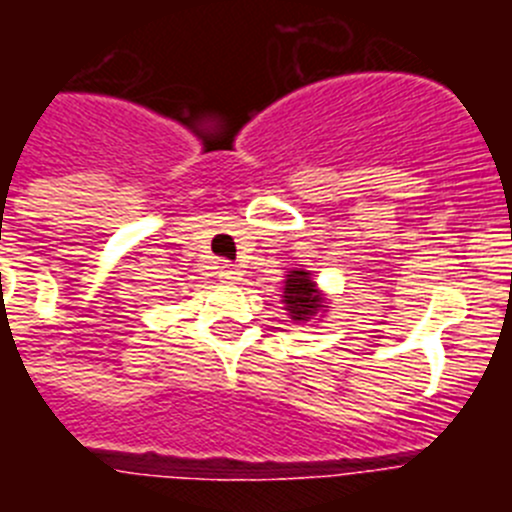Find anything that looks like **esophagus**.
<instances>
[{"label":"esophagus","instance_id":"obj_1","mask_svg":"<svg viewBox=\"0 0 512 512\" xmlns=\"http://www.w3.org/2000/svg\"><path fill=\"white\" fill-rule=\"evenodd\" d=\"M220 279H225V282H238L241 279V269H235V264H220Z\"/></svg>","mask_w":512,"mask_h":512}]
</instances>
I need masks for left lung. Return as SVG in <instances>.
<instances>
[{"label": "left lung", "instance_id": "1", "mask_svg": "<svg viewBox=\"0 0 512 512\" xmlns=\"http://www.w3.org/2000/svg\"><path fill=\"white\" fill-rule=\"evenodd\" d=\"M284 310L289 312V318L295 323H307L318 312H323L325 297L320 295L318 284L312 282V274L305 269H292L287 271V279H284Z\"/></svg>", "mask_w": 512, "mask_h": 512}]
</instances>
